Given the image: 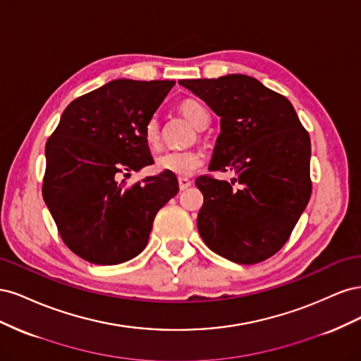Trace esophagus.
Here are the masks:
<instances>
[{"mask_svg": "<svg viewBox=\"0 0 361 361\" xmlns=\"http://www.w3.org/2000/svg\"><path fill=\"white\" fill-rule=\"evenodd\" d=\"M192 185V180L187 179V178H179V188L180 191H185L187 188H190Z\"/></svg>", "mask_w": 361, "mask_h": 361, "instance_id": "34e87169", "label": "esophagus"}]
</instances>
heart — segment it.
Returning a JSON list of instances; mask_svg holds the SVG:
<instances>
[{
	"instance_id": "heart-1",
	"label": "heart",
	"mask_w": 361,
	"mask_h": 361,
	"mask_svg": "<svg viewBox=\"0 0 361 361\" xmlns=\"http://www.w3.org/2000/svg\"><path fill=\"white\" fill-rule=\"evenodd\" d=\"M180 111L187 116L194 126H200L203 118L209 116L206 108L194 99H187L180 104ZM143 138L150 149H157L161 145V128L157 117H150L143 129ZM204 155L203 152L195 149H171L161 154L155 167L158 171H166L178 176H188L192 171L203 166Z\"/></svg>"
}]
</instances>
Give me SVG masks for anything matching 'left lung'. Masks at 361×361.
I'll list each match as a JSON object with an SVG mask.
<instances>
[{"label":"left lung","mask_w":361,"mask_h":361,"mask_svg":"<svg viewBox=\"0 0 361 361\" xmlns=\"http://www.w3.org/2000/svg\"><path fill=\"white\" fill-rule=\"evenodd\" d=\"M179 84L221 117L209 170L236 174L231 183L195 179L204 197L199 233L214 253L235 264H259L286 244L309 203V133L285 96L251 76Z\"/></svg>","instance_id":"8db88e82"}]
</instances>
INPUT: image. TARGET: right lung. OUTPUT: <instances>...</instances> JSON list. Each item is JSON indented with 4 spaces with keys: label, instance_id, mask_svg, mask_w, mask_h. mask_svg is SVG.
<instances>
[{
    "label": "right lung",
    "instance_id": "add662e5",
    "mask_svg": "<svg viewBox=\"0 0 361 361\" xmlns=\"http://www.w3.org/2000/svg\"><path fill=\"white\" fill-rule=\"evenodd\" d=\"M174 81L114 80L72 101L47 141L42 194L63 243L96 265H117L145 250L155 215L178 194L162 171L126 187L130 171L154 164L143 138Z\"/></svg>",
    "mask_w": 361,
    "mask_h": 361
}]
</instances>
